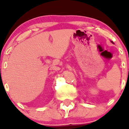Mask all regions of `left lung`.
I'll return each instance as SVG.
<instances>
[{
	"mask_svg": "<svg viewBox=\"0 0 129 129\" xmlns=\"http://www.w3.org/2000/svg\"><path fill=\"white\" fill-rule=\"evenodd\" d=\"M112 43H113V42H112Z\"/></svg>",
	"mask_w": 129,
	"mask_h": 129,
	"instance_id": "obj_1",
	"label": "left lung"
}]
</instances>
